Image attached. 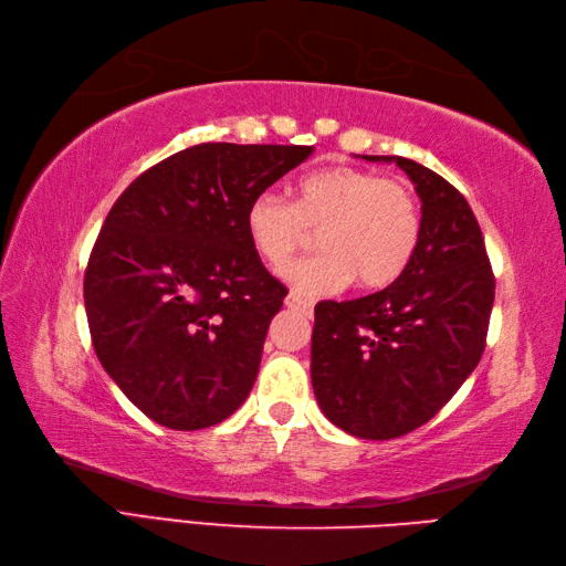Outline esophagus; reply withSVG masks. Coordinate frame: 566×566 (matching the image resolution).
<instances>
[{
	"mask_svg": "<svg viewBox=\"0 0 566 566\" xmlns=\"http://www.w3.org/2000/svg\"><path fill=\"white\" fill-rule=\"evenodd\" d=\"M284 304L290 306V308H296V311H302V314H306V316H311V311H314V304L308 302V298H304L302 294H296V292H290L286 294V298H284Z\"/></svg>",
	"mask_w": 566,
	"mask_h": 566,
	"instance_id": "esophagus-1",
	"label": "esophagus"
}]
</instances>
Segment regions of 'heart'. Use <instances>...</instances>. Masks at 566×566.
<instances>
[{
    "instance_id": "heart-1",
    "label": "heart",
    "mask_w": 566,
    "mask_h": 566,
    "mask_svg": "<svg viewBox=\"0 0 566 566\" xmlns=\"http://www.w3.org/2000/svg\"><path fill=\"white\" fill-rule=\"evenodd\" d=\"M420 228L411 187L353 165L306 172L290 187V201L264 191L245 211L250 245L274 272L318 233L323 250L290 272L296 290L311 294L353 280L359 290L394 284L416 255Z\"/></svg>"
}]
</instances>
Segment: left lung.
<instances>
[{
  "label": "left lung",
  "mask_w": 566,
  "mask_h": 566,
  "mask_svg": "<svg viewBox=\"0 0 566 566\" xmlns=\"http://www.w3.org/2000/svg\"><path fill=\"white\" fill-rule=\"evenodd\" d=\"M423 201L420 243L387 290L321 302L311 338V381L335 426L365 440L406 436L436 416L486 347L496 276L476 216L448 179L399 155Z\"/></svg>",
  "instance_id": "1"
}]
</instances>
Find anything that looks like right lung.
<instances>
[{
  "mask_svg": "<svg viewBox=\"0 0 566 566\" xmlns=\"http://www.w3.org/2000/svg\"><path fill=\"white\" fill-rule=\"evenodd\" d=\"M311 146L199 143L114 201L84 270L94 353L155 423L199 430L235 413L290 290L245 231L250 201Z\"/></svg>",
  "mask_w": 566,
  "mask_h": 566,
  "instance_id": "right-lung-1",
  "label": "right lung"
}]
</instances>
